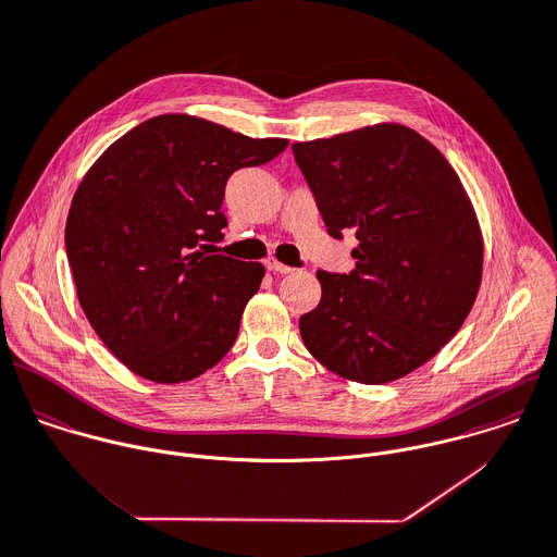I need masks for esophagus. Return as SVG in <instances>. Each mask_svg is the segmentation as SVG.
<instances>
[{"instance_id":"esophagus-1","label":"esophagus","mask_w":557,"mask_h":557,"mask_svg":"<svg viewBox=\"0 0 557 557\" xmlns=\"http://www.w3.org/2000/svg\"><path fill=\"white\" fill-rule=\"evenodd\" d=\"M265 268H268L270 272H278V274H292V272H294V268L281 263L276 257H268V259H265Z\"/></svg>"}]
</instances>
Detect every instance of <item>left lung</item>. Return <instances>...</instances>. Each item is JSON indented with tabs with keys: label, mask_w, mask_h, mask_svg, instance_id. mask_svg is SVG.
Here are the masks:
<instances>
[{
	"label": "left lung",
	"mask_w": 557,
	"mask_h": 557,
	"mask_svg": "<svg viewBox=\"0 0 557 557\" xmlns=\"http://www.w3.org/2000/svg\"><path fill=\"white\" fill-rule=\"evenodd\" d=\"M333 237L355 231L350 274L320 270V305L300 318L326 370L384 384L421 368L460 331L480 285L484 237L445 156L399 123L294 143Z\"/></svg>",
	"instance_id": "8db88e82"
}]
</instances>
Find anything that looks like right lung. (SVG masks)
I'll return each instance as SVG.
<instances>
[{"mask_svg":"<svg viewBox=\"0 0 557 557\" xmlns=\"http://www.w3.org/2000/svg\"><path fill=\"white\" fill-rule=\"evenodd\" d=\"M287 145L162 114L88 169L71 200L66 255L84 315L127 370L180 384L231 350L265 268L209 255L226 226L224 186Z\"/></svg>","mask_w":557,"mask_h":557,"instance_id":"right-lung-1","label":"right lung"}]
</instances>
